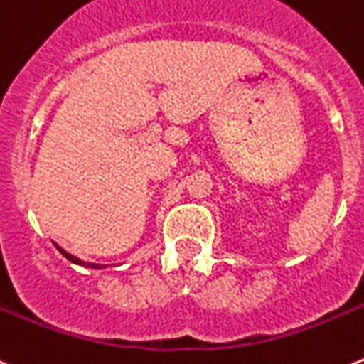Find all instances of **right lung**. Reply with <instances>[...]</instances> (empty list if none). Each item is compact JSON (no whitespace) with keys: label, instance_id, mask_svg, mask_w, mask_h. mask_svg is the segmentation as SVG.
<instances>
[{"label":"right lung","instance_id":"right-lung-1","mask_svg":"<svg viewBox=\"0 0 364 364\" xmlns=\"http://www.w3.org/2000/svg\"><path fill=\"white\" fill-rule=\"evenodd\" d=\"M58 250H60L61 254H63L65 257H67L68 261H72V263H76V264H83V267H90V268H101L100 264H94V263H85V261L77 259V257H74V255H70V254H68V252H65L63 248H60V247H58Z\"/></svg>","mask_w":364,"mask_h":364}]
</instances>
